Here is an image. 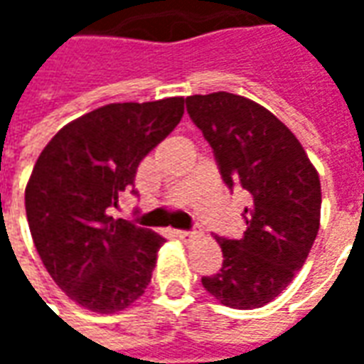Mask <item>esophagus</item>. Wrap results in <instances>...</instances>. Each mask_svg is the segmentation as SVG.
<instances>
[{"label":"esophagus","instance_id":"obj_1","mask_svg":"<svg viewBox=\"0 0 364 364\" xmlns=\"http://www.w3.org/2000/svg\"><path fill=\"white\" fill-rule=\"evenodd\" d=\"M177 237H179V240H183V242L187 244V242H193L195 237H198V234L197 232H187V230H181V232H177Z\"/></svg>","mask_w":364,"mask_h":364}]
</instances>
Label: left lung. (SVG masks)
I'll list each match as a JSON object with an SVG mask.
<instances>
[{"instance_id": "left-lung-1", "label": "left lung", "mask_w": 364, "mask_h": 364, "mask_svg": "<svg viewBox=\"0 0 364 364\" xmlns=\"http://www.w3.org/2000/svg\"><path fill=\"white\" fill-rule=\"evenodd\" d=\"M185 103L224 183L250 195L244 236H216L224 261L218 273L203 277V287L230 308H261L289 287L312 250L320 177L296 136L259 103L226 91L191 95Z\"/></svg>"}]
</instances>
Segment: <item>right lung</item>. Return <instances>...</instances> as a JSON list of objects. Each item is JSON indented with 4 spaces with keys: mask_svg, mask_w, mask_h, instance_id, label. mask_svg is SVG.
<instances>
[{
    "mask_svg": "<svg viewBox=\"0 0 364 364\" xmlns=\"http://www.w3.org/2000/svg\"><path fill=\"white\" fill-rule=\"evenodd\" d=\"M183 97L111 103L58 130L36 159L25 189L31 236L54 282L91 312L114 314L142 296L164 237L114 220L136 169L173 130Z\"/></svg>",
    "mask_w": 364,
    "mask_h": 364,
    "instance_id": "right-lung-1",
    "label": "right lung"
}]
</instances>
